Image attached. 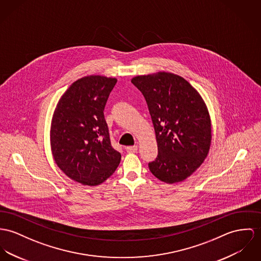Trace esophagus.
Here are the masks:
<instances>
[{
	"label": "esophagus",
	"instance_id": "1",
	"mask_svg": "<svg viewBox=\"0 0 261 261\" xmlns=\"http://www.w3.org/2000/svg\"><path fill=\"white\" fill-rule=\"evenodd\" d=\"M126 151L128 153H136L138 151V147L137 146H129V147H126Z\"/></svg>",
	"mask_w": 261,
	"mask_h": 261
}]
</instances>
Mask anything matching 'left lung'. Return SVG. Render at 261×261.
Returning a JSON list of instances; mask_svg holds the SVG:
<instances>
[{"label":"left lung","mask_w":261,"mask_h":261,"mask_svg":"<svg viewBox=\"0 0 261 261\" xmlns=\"http://www.w3.org/2000/svg\"><path fill=\"white\" fill-rule=\"evenodd\" d=\"M131 82L143 93L153 121L158 156L151 173L167 184L186 180L206 158L212 120L198 90L178 74L159 71Z\"/></svg>","instance_id":"1"}]
</instances>
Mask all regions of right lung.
<instances>
[{
  "instance_id": "add662e5",
  "label": "right lung",
  "mask_w": 261,
  "mask_h": 261,
  "mask_svg": "<svg viewBox=\"0 0 261 261\" xmlns=\"http://www.w3.org/2000/svg\"><path fill=\"white\" fill-rule=\"evenodd\" d=\"M116 82L104 75L83 76L65 90L54 111L49 131L53 158L68 178L83 186L100 185L120 163L103 113Z\"/></svg>"
}]
</instances>
